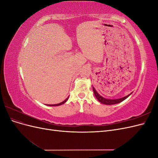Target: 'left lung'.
<instances>
[{"label":"left lung","instance_id":"obj_1","mask_svg":"<svg viewBox=\"0 0 158 158\" xmlns=\"http://www.w3.org/2000/svg\"><path fill=\"white\" fill-rule=\"evenodd\" d=\"M93 91H94V93L95 98H97V99L98 101L102 103L103 104H106V105H114V104H117V103H121V102L124 101V100L126 99L128 96H130V95L132 94V93H131L130 94H128L127 96H125L123 98H118V99H107V98H105L103 97H102L101 95H99L98 92L97 91L95 90V89L94 88V87L93 86Z\"/></svg>","mask_w":158,"mask_h":158}]
</instances>
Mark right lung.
<instances>
[{
    "label": "right lung",
    "mask_w": 158,
    "mask_h": 158,
    "mask_svg": "<svg viewBox=\"0 0 158 158\" xmlns=\"http://www.w3.org/2000/svg\"><path fill=\"white\" fill-rule=\"evenodd\" d=\"M68 99H69V97H68L67 98H66V99H64L63 102H60V103H57V104H53V105H52H52H48V104H47V106H60V105H63V104H64L66 101H67Z\"/></svg>",
    "instance_id": "add662e5"
}]
</instances>
